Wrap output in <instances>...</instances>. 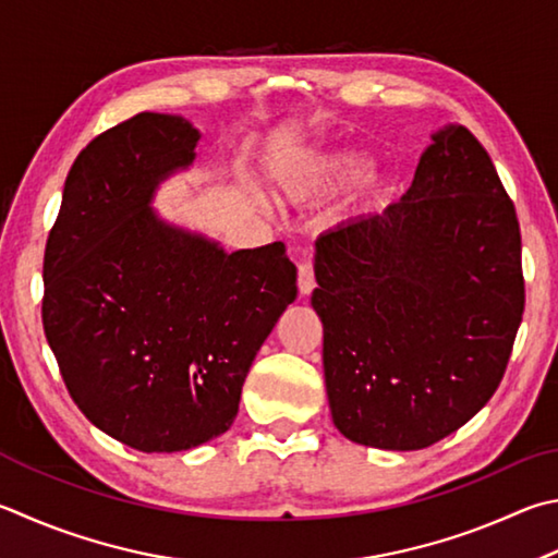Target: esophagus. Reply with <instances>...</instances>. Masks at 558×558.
<instances>
[{"label": "esophagus", "instance_id": "esophagus-1", "mask_svg": "<svg viewBox=\"0 0 558 558\" xmlns=\"http://www.w3.org/2000/svg\"><path fill=\"white\" fill-rule=\"evenodd\" d=\"M314 286H317V282H314V266H312L310 260L300 263V268H298V288H300L302 295H310V292L314 290Z\"/></svg>", "mask_w": 558, "mask_h": 558}]
</instances>
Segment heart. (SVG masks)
<instances>
[{"mask_svg": "<svg viewBox=\"0 0 558 558\" xmlns=\"http://www.w3.org/2000/svg\"><path fill=\"white\" fill-rule=\"evenodd\" d=\"M363 170H366V158L353 154V150H333L307 160L305 166L286 170L278 178V195L292 202V205H307V202H319L337 195L347 185H351ZM371 182H366V190Z\"/></svg>", "mask_w": 558, "mask_h": 558, "instance_id": "heart-1", "label": "heart"}]
</instances>
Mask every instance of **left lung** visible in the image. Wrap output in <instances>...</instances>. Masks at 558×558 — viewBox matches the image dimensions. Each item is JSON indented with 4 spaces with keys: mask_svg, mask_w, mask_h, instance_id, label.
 <instances>
[{
    "mask_svg": "<svg viewBox=\"0 0 558 558\" xmlns=\"http://www.w3.org/2000/svg\"><path fill=\"white\" fill-rule=\"evenodd\" d=\"M410 190L317 239L312 307L343 437L427 449L493 398L524 312L522 239L488 150L432 136Z\"/></svg>",
    "mask_w": 558,
    "mask_h": 558,
    "instance_id": "left-lung-1",
    "label": "left lung"
}]
</instances>
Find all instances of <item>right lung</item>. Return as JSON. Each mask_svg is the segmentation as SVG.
Masks as SVG:
<instances>
[{
    "label": "right lung",
    "instance_id": "1",
    "mask_svg": "<svg viewBox=\"0 0 558 558\" xmlns=\"http://www.w3.org/2000/svg\"><path fill=\"white\" fill-rule=\"evenodd\" d=\"M199 131L141 111L70 168L44 256V329L80 412L144 453L225 434L263 341L292 300L286 244L227 253L148 207L195 160Z\"/></svg>",
    "mask_w": 558,
    "mask_h": 558
}]
</instances>
